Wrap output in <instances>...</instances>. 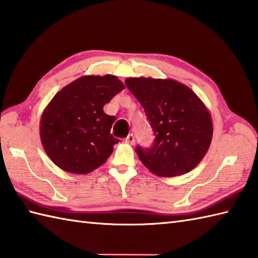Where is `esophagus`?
Masks as SVG:
<instances>
[{"label": "esophagus", "instance_id": "34e87169", "mask_svg": "<svg viewBox=\"0 0 258 258\" xmlns=\"http://www.w3.org/2000/svg\"><path fill=\"white\" fill-rule=\"evenodd\" d=\"M125 143H128L130 145H134L135 144V136L133 134L128 135L127 138H125Z\"/></svg>", "mask_w": 258, "mask_h": 258}]
</instances>
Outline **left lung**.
<instances>
[{"label":"left lung","instance_id":"obj_1","mask_svg":"<svg viewBox=\"0 0 258 258\" xmlns=\"http://www.w3.org/2000/svg\"><path fill=\"white\" fill-rule=\"evenodd\" d=\"M124 82L144 107L156 136L150 148H136L140 161L160 177L194 169L213 138L212 117L204 102L190 88L172 79L128 78Z\"/></svg>","mask_w":258,"mask_h":258}]
</instances>
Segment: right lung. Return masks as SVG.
<instances>
[{"instance_id": "1", "label": "right lung", "mask_w": 258, "mask_h": 258, "mask_svg": "<svg viewBox=\"0 0 258 258\" xmlns=\"http://www.w3.org/2000/svg\"><path fill=\"white\" fill-rule=\"evenodd\" d=\"M124 89L115 76H85L57 92L42 113L40 137L49 158L62 170L86 175L112 154L113 115L103 107Z\"/></svg>"}]
</instances>
